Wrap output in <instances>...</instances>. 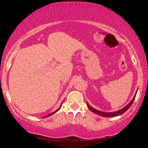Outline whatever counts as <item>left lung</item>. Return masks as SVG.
<instances>
[{"label": "left lung", "mask_w": 148, "mask_h": 148, "mask_svg": "<svg viewBox=\"0 0 148 148\" xmlns=\"http://www.w3.org/2000/svg\"><path fill=\"white\" fill-rule=\"evenodd\" d=\"M135 96H136V94H135V95L134 96V97L133 98L132 100H131V102H129L126 106H125L124 108L121 109V110H119L118 111H115V112H102V111L96 110L95 108H92V107H91L90 105H89L88 103H87V106H88V108H89V110L92 111V112L95 113V114H97L100 115V116H104V117H114V116H119V115H121L122 114H123L124 112H126V111L128 110L129 108H130L131 104H133V101H134L135 98Z\"/></svg>", "instance_id": "8db88e82"}]
</instances>
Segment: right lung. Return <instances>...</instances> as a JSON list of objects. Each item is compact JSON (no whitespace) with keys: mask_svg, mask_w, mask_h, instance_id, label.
<instances>
[{"mask_svg":"<svg viewBox=\"0 0 148 148\" xmlns=\"http://www.w3.org/2000/svg\"><path fill=\"white\" fill-rule=\"evenodd\" d=\"M59 109H60V108H58V109H57V110H56V111H54V112H52V113H50V114H48V115H47V116H45V117L49 116H50V115H52V114H54V113H55V112H57V111H58V110H59Z\"/></svg>","mask_w":148,"mask_h":148,"instance_id":"add662e5","label":"right lung"}]
</instances>
